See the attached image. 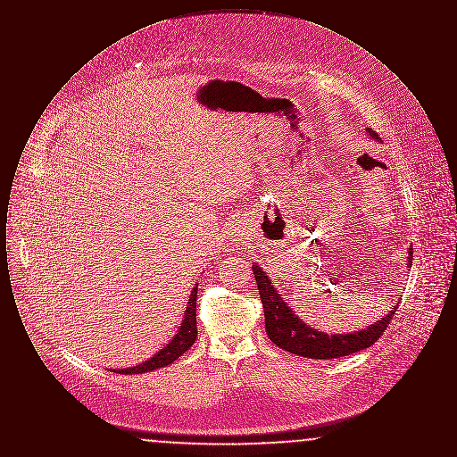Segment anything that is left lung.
<instances>
[{
    "label": "left lung",
    "mask_w": 457,
    "mask_h": 457,
    "mask_svg": "<svg viewBox=\"0 0 457 457\" xmlns=\"http://www.w3.org/2000/svg\"><path fill=\"white\" fill-rule=\"evenodd\" d=\"M367 133L375 142H382L380 137L371 129H367ZM406 265L408 269H411L413 265V248L408 250ZM252 269H253L255 281L261 293L263 315H265V332L269 339L284 351L304 356V358L330 360V358H341V356H348L351 353L370 348L382 336L386 327L389 326L392 315L397 308V303L394 304L392 310H389L380 320H375L373 324H370L361 330L328 336L326 332H320L319 328L308 326L293 312V308L286 303V300L274 287L267 272L259 263H255Z\"/></svg>",
    "instance_id": "1"
}]
</instances>
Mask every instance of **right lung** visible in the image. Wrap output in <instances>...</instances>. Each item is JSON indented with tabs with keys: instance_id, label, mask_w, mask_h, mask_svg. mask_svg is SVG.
I'll use <instances>...</instances> for the list:
<instances>
[{
	"instance_id": "add662e5",
	"label": "right lung",
	"mask_w": 457,
	"mask_h": 457,
	"mask_svg": "<svg viewBox=\"0 0 457 457\" xmlns=\"http://www.w3.org/2000/svg\"><path fill=\"white\" fill-rule=\"evenodd\" d=\"M196 287H198V284H195V287L192 289V293L188 296V302H187L188 304L185 308L183 320L179 324V328L176 330L173 339L164 348L157 351L149 360H145V361H142V363H138L135 367L111 370V371L123 373V375L147 373V371H153V370L162 369V367L171 365L185 351L192 348L196 339Z\"/></svg>"
}]
</instances>
